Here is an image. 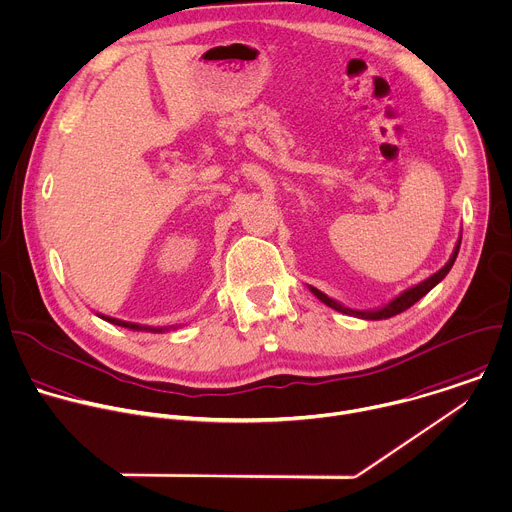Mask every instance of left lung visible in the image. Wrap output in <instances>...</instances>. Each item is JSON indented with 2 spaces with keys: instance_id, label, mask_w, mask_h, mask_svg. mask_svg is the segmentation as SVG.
Returning <instances> with one entry per match:
<instances>
[{
  "instance_id": "obj_1",
  "label": "left lung",
  "mask_w": 512,
  "mask_h": 512,
  "mask_svg": "<svg viewBox=\"0 0 512 512\" xmlns=\"http://www.w3.org/2000/svg\"><path fill=\"white\" fill-rule=\"evenodd\" d=\"M460 240H462V232H460V236H458V240H456V246H454V250H452V256L448 258V262H446L438 272H434V274L428 276L426 280L418 282L416 286H412V288L400 292V294H398L396 298H392L388 304H384V306H380V308H374V310H354V308H348V306L336 302L334 298L326 296L324 292H320V290L314 288V286H308V288H310V292H312L320 302H324L326 306H330V308H334V310H338V312H342V314L356 316V318H362V320H384V318L396 316V314L404 312L406 308H410L414 302H418L422 296H426V294L450 272V268H452V264H454V260H456V256H458V250H460Z\"/></svg>"
}]
</instances>
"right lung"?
<instances>
[{
  "mask_svg": "<svg viewBox=\"0 0 512 512\" xmlns=\"http://www.w3.org/2000/svg\"><path fill=\"white\" fill-rule=\"evenodd\" d=\"M98 316L110 324H116V326H122V328H128V330H138V332H154V334H160V332H168V330H176L180 328L178 324L176 326H146V324H138V322H128V320H120V318H112V316H106V314H100Z\"/></svg>",
  "mask_w": 512,
  "mask_h": 512,
  "instance_id": "1",
  "label": "right lung"
}]
</instances>
